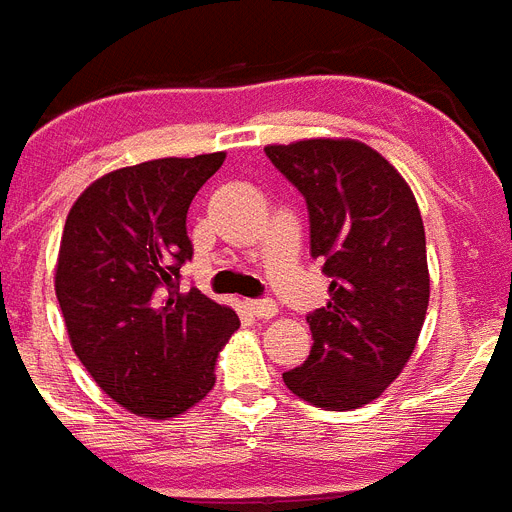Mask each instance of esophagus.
<instances>
[{"label":"esophagus","instance_id":"obj_1","mask_svg":"<svg viewBox=\"0 0 512 512\" xmlns=\"http://www.w3.org/2000/svg\"><path fill=\"white\" fill-rule=\"evenodd\" d=\"M246 305L256 318H274V316H277V303H274V300H269V298L248 300Z\"/></svg>","mask_w":512,"mask_h":512}]
</instances>
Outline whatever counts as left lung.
Masks as SVG:
<instances>
[{"instance_id":"1","label":"left lung","mask_w":512,"mask_h":512,"mask_svg":"<svg viewBox=\"0 0 512 512\" xmlns=\"http://www.w3.org/2000/svg\"><path fill=\"white\" fill-rule=\"evenodd\" d=\"M303 194L310 256L329 274V303L308 313V360L282 373L310 404H370L412 357L430 300L425 225L412 189L386 157L355 139L264 147Z\"/></svg>"}]
</instances>
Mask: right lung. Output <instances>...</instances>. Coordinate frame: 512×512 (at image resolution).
I'll return each mask as SVG.
<instances>
[{
  "label": "right lung",
  "mask_w": 512,
  "mask_h": 512,
  "mask_svg": "<svg viewBox=\"0 0 512 512\" xmlns=\"http://www.w3.org/2000/svg\"><path fill=\"white\" fill-rule=\"evenodd\" d=\"M222 160L212 152L113 170L69 209L56 298L74 355L139 417H176L202 401L217 352L240 326L196 287L181 292V266L194 256L186 214Z\"/></svg>",
  "instance_id": "right-lung-1"
}]
</instances>
